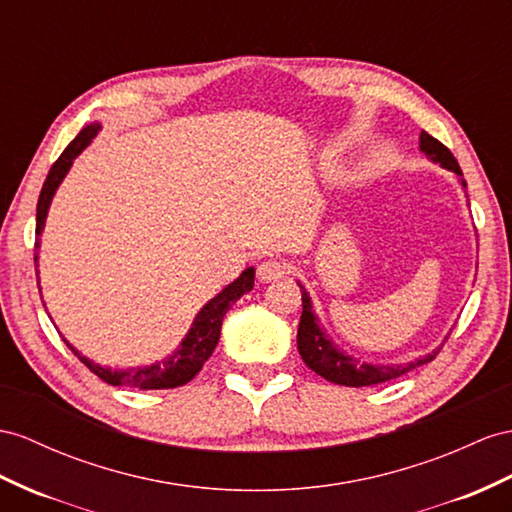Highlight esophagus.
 Returning a JSON list of instances; mask_svg holds the SVG:
<instances>
[{
    "instance_id": "1",
    "label": "esophagus",
    "mask_w": 512,
    "mask_h": 512,
    "mask_svg": "<svg viewBox=\"0 0 512 512\" xmlns=\"http://www.w3.org/2000/svg\"><path fill=\"white\" fill-rule=\"evenodd\" d=\"M287 268H290V266H287L283 259H266V261H261V264H259L257 277H259V281H264V283L277 281V279L285 277Z\"/></svg>"
}]
</instances>
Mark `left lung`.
I'll list each match as a JSON object with an SVG mask.
<instances>
[{"mask_svg": "<svg viewBox=\"0 0 512 512\" xmlns=\"http://www.w3.org/2000/svg\"><path fill=\"white\" fill-rule=\"evenodd\" d=\"M419 149H422L432 162H439L443 168H448L461 177L463 188H467V183L463 181V170L445 144H441L437 138H432L430 134H426V131H422V134H419ZM298 287H300V294H303V316H300L298 337H296L298 352L307 363V368L316 372L318 376L326 378L329 383L346 385V387H370L378 383H387L437 357L439 350L430 352V355L411 363L372 365V363H363L355 357L344 355V352L337 346H333L331 339L326 337V333L320 329L316 313H313V307H311V298L305 287L300 283Z\"/></svg>", "mask_w": 512, "mask_h": 512, "instance_id": "8db88e82", "label": "left lung"}]
</instances>
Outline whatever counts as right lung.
Segmentation results:
<instances>
[{
  "label": "right lung",
  "mask_w": 512,
  "mask_h": 512,
  "mask_svg": "<svg viewBox=\"0 0 512 512\" xmlns=\"http://www.w3.org/2000/svg\"><path fill=\"white\" fill-rule=\"evenodd\" d=\"M99 129H101L99 123L86 125L69 147L62 151V155L54 162V166L49 168V175L43 183V190H41V196H38V205H36V238L43 233L47 209L51 205V199H54L60 181L69 173L75 157L80 155L90 142H93ZM34 248L38 251V240ZM36 251H34V264L38 261ZM253 283H255V270L246 268L238 279H235L231 285H227L225 290H222L218 296H214L199 313H196L192 329L188 331L186 339H183L181 346L173 352V355L164 361L147 365V368H127V370L101 368V365L82 357L80 352L67 342V339H64V342H67V346L73 350V355L80 359L90 372L97 374L103 383L114 385V387H134V389H175L190 383L192 378L201 372L203 363L212 357V352L220 339L222 318H225V313L231 309L233 303H238L240 296L253 290ZM38 290H41V287H38Z\"/></svg>",
  "instance_id": "1"
}]
</instances>
